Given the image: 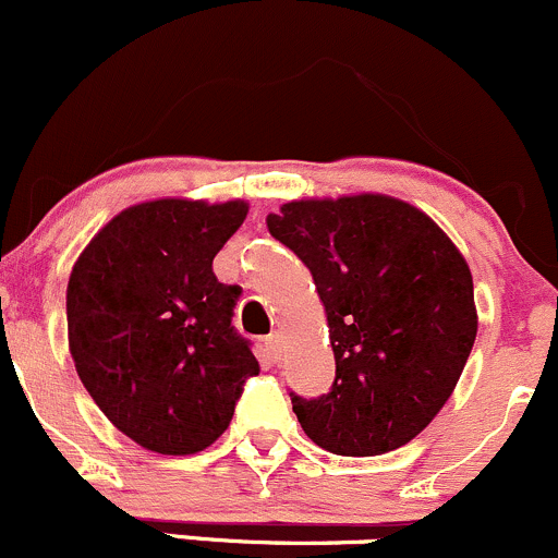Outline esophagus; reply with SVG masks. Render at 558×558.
Segmentation results:
<instances>
[{"mask_svg":"<svg viewBox=\"0 0 558 558\" xmlns=\"http://www.w3.org/2000/svg\"><path fill=\"white\" fill-rule=\"evenodd\" d=\"M263 351H266V356L271 359V362H279L281 351H284V345H281V335L279 332L268 335L266 343H263Z\"/></svg>","mask_w":558,"mask_h":558,"instance_id":"1","label":"esophagus"}]
</instances>
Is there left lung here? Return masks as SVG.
<instances>
[{
  "mask_svg": "<svg viewBox=\"0 0 558 558\" xmlns=\"http://www.w3.org/2000/svg\"><path fill=\"white\" fill-rule=\"evenodd\" d=\"M266 226L308 266L335 353L332 391L292 397L305 436L349 458L415 439L476 340L463 253L423 209L386 194L287 202Z\"/></svg>",
  "mask_w": 558,
  "mask_h": 558,
  "instance_id": "1",
  "label": "left lung"
}]
</instances>
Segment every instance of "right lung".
Returning a JSON list of instances; mask_svg holds the SVG:
<instances>
[{
	"mask_svg": "<svg viewBox=\"0 0 558 558\" xmlns=\"http://www.w3.org/2000/svg\"><path fill=\"white\" fill-rule=\"evenodd\" d=\"M244 199L141 202L76 257L65 290L69 351L89 397L124 436L196 454L229 428L260 364L231 327L239 287L213 257L247 218Z\"/></svg>",
	"mask_w": 558,
	"mask_h": 558,
	"instance_id": "right-lung-1",
	"label": "right lung"
}]
</instances>
